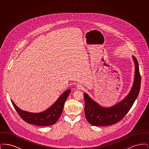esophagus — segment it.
<instances>
[{"instance_id": "34e87169", "label": "esophagus", "mask_w": 149, "mask_h": 149, "mask_svg": "<svg viewBox=\"0 0 149 149\" xmlns=\"http://www.w3.org/2000/svg\"><path fill=\"white\" fill-rule=\"evenodd\" d=\"M77 88H78V89H83L84 86H83V85L81 84V83H78L77 84Z\"/></svg>"}]
</instances>
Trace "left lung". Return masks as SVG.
I'll list each match as a JSON object with an SVG mask.
<instances>
[{
    "label": "left lung",
    "instance_id": "8db88e82",
    "mask_svg": "<svg viewBox=\"0 0 149 149\" xmlns=\"http://www.w3.org/2000/svg\"><path fill=\"white\" fill-rule=\"evenodd\" d=\"M135 66V80L130 93L120 102L110 108L100 106L86 94H84L85 117L93 126H106L117 123L127 113L133 106L140 90L141 75L137 60L132 56Z\"/></svg>",
    "mask_w": 149,
    "mask_h": 149
}]
</instances>
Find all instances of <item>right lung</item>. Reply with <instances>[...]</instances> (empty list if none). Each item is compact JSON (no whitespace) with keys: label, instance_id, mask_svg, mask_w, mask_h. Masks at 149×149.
Masks as SVG:
<instances>
[{"label":"right lung","instance_id":"obj_1","mask_svg":"<svg viewBox=\"0 0 149 149\" xmlns=\"http://www.w3.org/2000/svg\"><path fill=\"white\" fill-rule=\"evenodd\" d=\"M70 92V89L66 91L52 106L45 111L38 113L24 111L17 106L12 100L11 102L14 109L23 120L29 124L40 126H47L55 124L58 120L63 111L64 103Z\"/></svg>","mask_w":149,"mask_h":149}]
</instances>
